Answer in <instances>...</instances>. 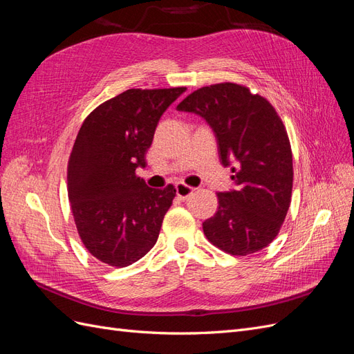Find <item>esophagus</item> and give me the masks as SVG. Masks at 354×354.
I'll return each mask as SVG.
<instances>
[{
  "mask_svg": "<svg viewBox=\"0 0 354 354\" xmlns=\"http://www.w3.org/2000/svg\"><path fill=\"white\" fill-rule=\"evenodd\" d=\"M194 192H195L194 187H190V186H187L185 183H177L176 185V194L181 199H187L192 194H194Z\"/></svg>",
  "mask_w": 354,
  "mask_h": 354,
  "instance_id": "34e87169",
  "label": "esophagus"
}]
</instances>
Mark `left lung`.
I'll return each instance as SVG.
<instances>
[{"instance_id": "left-lung-1", "label": "left lung", "mask_w": 354, "mask_h": 354, "mask_svg": "<svg viewBox=\"0 0 354 354\" xmlns=\"http://www.w3.org/2000/svg\"><path fill=\"white\" fill-rule=\"evenodd\" d=\"M177 109L207 120L221 164H236V190L217 194V212L202 223L207 239L239 257L266 248L279 233L292 196V151L281 116L263 95L234 82L198 88Z\"/></svg>"}]
</instances>
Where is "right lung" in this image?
<instances>
[{
	"label": "right lung",
	"mask_w": 354,
	"mask_h": 354,
	"mask_svg": "<svg viewBox=\"0 0 354 354\" xmlns=\"http://www.w3.org/2000/svg\"><path fill=\"white\" fill-rule=\"evenodd\" d=\"M186 87L130 88L85 118L68 162V198L88 252L127 267L153 248L176 187H149L136 174L146 165L160 115Z\"/></svg>",
	"instance_id": "obj_1"
}]
</instances>
